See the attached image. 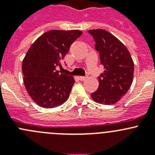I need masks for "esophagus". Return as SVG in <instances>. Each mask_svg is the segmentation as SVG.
<instances>
[{
    "mask_svg": "<svg viewBox=\"0 0 155 155\" xmlns=\"http://www.w3.org/2000/svg\"><path fill=\"white\" fill-rule=\"evenodd\" d=\"M85 79H86V77H85V76H80V77H79V79H80L81 81H84Z\"/></svg>",
    "mask_w": 155,
    "mask_h": 155,
    "instance_id": "34e87169",
    "label": "esophagus"
}]
</instances>
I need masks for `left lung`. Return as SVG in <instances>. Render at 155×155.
Instances as JSON below:
<instances>
[{
	"mask_svg": "<svg viewBox=\"0 0 155 155\" xmlns=\"http://www.w3.org/2000/svg\"><path fill=\"white\" fill-rule=\"evenodd\" d=\"M95 48L99 51L104 72L98 76L99 87L91 94L98 104L112 105L127 92L133 82L134 64L126 46L111 33L104 29L89 30Z\"/></svg>",
	"mask_w": 155,
	"mask_h": 155,
	"instance_id": "1",
	"label": "left lung"
}]
</instances>
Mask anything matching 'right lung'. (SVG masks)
Masks as SVG:
<instances>
[{"label":"right lung","mask_w":155,"mask_h":155,"mask_svg":"<svg viewBox=\"0 0 155 155\" xmlns=\"http://www.w3.org/2000/svg\"><path fill=\"white\" fill-rule=\"evenodd\" d=\"M82 34L79 30H51L29 48L22 61L23 81L29 96L40 107H57L68 99L75 80L56 68H61V60Z\"/></svg>","instance_id":"1"}]
</instances>
